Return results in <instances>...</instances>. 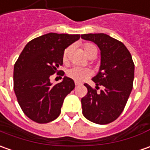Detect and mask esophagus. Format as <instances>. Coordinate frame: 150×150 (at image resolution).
<instances>
[{"mask_svg":"<svg viewBox=\"0 0 150 150\" xmlns=\"http://www.w3.org/2000/svg\"><path fill=\"white\" fill-rule=\"evenodd\" d=\"M75 86H79L80 83H78V82H75Z\"/></svg>","mask_w":150,"mask_h":150,"instance_id":"esophagus-1","label":"esophagus"}]
</instances>
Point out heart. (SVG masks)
<instances>
[{
    "label": "heart",
    "mask_w": 150,
    "mask_h": 150,
    "mask_svg": "<svg viewBox=\"0 0 150 150\" xmlns=\"http://www.w3.org/2000/svg\"><path fill=\"white\" fill-rule=\"evenodd\" d=\"M94 49H97L96 47L91 44V43H86L83 45V50H84V52L87 56L89 54V52H91ZM70 52H71V47H67V49L65 50V52L63 53V60L64 61L67 60ZM91 74H92V72L89 69L79 67H71L70 69H68L67 72V76L73 80L76 81V82H82L83 80H85L91 75Z\"/></svg>",
    "instance_id": "1"
}]
</instances>
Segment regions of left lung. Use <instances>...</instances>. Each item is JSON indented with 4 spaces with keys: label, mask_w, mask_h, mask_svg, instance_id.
Instances as JSON below:
<instances>
[{
    "label": "left lung",
    "mask_w": 150,
    "mask_h": 150,
    "mask_svg": "<svg viewBox=\"0 0 150 150\" xmlns=\"http://www.w3.org/2000/svg\"><path fill=\"white\" fill-rule=\"evenodd\" d=\"M81 38L94 42L100 50L99 71L92 80L103 86L100 93L84 83L88 93L82 98L83 115L88 121L105 125L121 115L133 86L135 65L130 52L122 42L105 33L82 34Z\"/></svg>",
    "instance_id": "1"
}]
</instances>
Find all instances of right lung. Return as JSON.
Wrapping results in <instances>:
<instances>
[{"mask_svg":"<svg viewBox=\"0 0 150 150\" xmlns=\"http://www.w3.org/2000/svg\"><path fill=\"white\" fill-rule=\"evenodd\" d=\"M79 39V34L49 33L28 42L14 67V90L21 109L38 123L59 117L65 98L75 88L74 80L64 76L52 84L50 76L63 64V53Z\"/></svg>","mask_w":150,"mask_h":150,"instance_id":"1","label":"right lung"}]
</instances>
